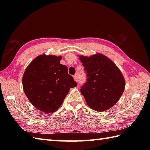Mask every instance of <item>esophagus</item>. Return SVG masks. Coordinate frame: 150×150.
<instances>
[{
	"mask_svg": "<svg viewBox=\"0 0 150 150\" xmlns=\"http://www.w3.org/2000/svg\"><path fill=\"white\" fill-rule=\"evenodd\" d=\"M73 78H74L75 81L76 82H77V81H78V77H77V75H75L74 76H73Z\"/></svg>",
	"mask_w": 150,
	"mask_h": 150,
	"instance_id": "esophagus-1",
	"label": "esophagus"
}]
</instances>
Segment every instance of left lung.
<instances>
[{
	"mask_svg": "<svg viewBox=\"0 0 150 150\" xmlns=\"http://www.w3.org/2000/svg\"><path fill=\"white\" fill-rule=\"evenodd\" d=\"M86 73L87 81L81 93L88 106L98 111H106L119 100L125 81L117 66L103 54L79 57Z\"/></svg>",
	"mask_w": 150,
	"mask_h": 150,
	"instance_id": "obj_1",
	"label": "left lung"
}]
</instances>
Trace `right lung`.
<instances>
[{
    "instance_id": "right-lung-1",
    "label": "right lung",
    "mask_w": 150,
    "mask_h": 150,
    "mask_svg": "<svg viewBox=\"0 0 150 150\" xmlns=\"http://www.w3.org/2000/svg\"><path fill=\"white\" fill-rule=\"evenodd\" d=\"M61 58L40 55L27 67L22 77L26 97L35 107L45 113L58 110L69 89L77 86L68 74V67L60 64Z\"/></svg>"
}]
</instances>
